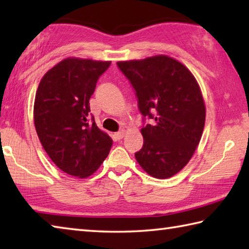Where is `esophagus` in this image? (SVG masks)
<instances>
[{
  "instance_id": "obj_1",
  "label": "esophagus",
  "mask_w": 249,
  "mask_h": 249,
  "mask_svg": "<svg viewBox=\"0 0 249 249\" xmlns=\"http://www.w3.org/2000/svg\"><path fill=\"white\" fill-rule=\"evenodd\" d=\"M115 136H116L117 140H122V138L125 136V129H122V130H120V132H117L115 134Z\"/></svg>"
}]
</instances>
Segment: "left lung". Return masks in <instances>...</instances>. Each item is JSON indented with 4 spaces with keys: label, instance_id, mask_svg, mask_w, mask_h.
<instances>
[{
    "label": "left lung",
    "instance_id": "left-lung-1",
    "mask_svg": "<svg viewBox=\"0 0 249 249\" xmlns=\"http://www.w3.org/2000/svg\"><path fill=\"white\" fill-rule=\"evenodd\" d=\"M117 66L133 84L142 114L155 120L141 129L144 145L135 154L137 162L154 178H170L190 161L203 133L205 103L199 83L167 54Z\"/></svg>",
    "mask_w": 249,
    "mask_h": 249
}]
</instances>
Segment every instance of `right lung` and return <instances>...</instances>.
<instances>
[{"label":"right lung","mask_w":249,"mask_h":249,"mask_svg":"<svg viewBox=\"0 0 249 249\" xmlns=\"http://www.w3.org/2000/svg\"><path fill=\"white\" fill-rule=\"evenodd\" d=\"M111 61L68 57L41 78L34 102V123L49 158L59 169L83 179L99 169L112 138L88 122L96 81Z\"/></svg>","instance_id":"right-lung-1"}]
</instances>
